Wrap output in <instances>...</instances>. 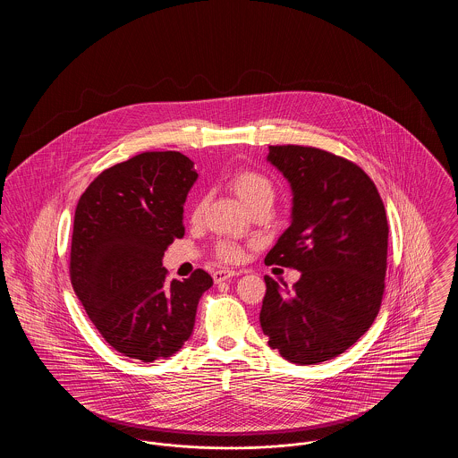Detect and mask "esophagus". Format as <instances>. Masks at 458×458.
<instances>
[{
	"label": "esophagus",
	"instance_id": "obj_1",
	"mask_svg": "<svg viewBox=\"0 0 458 458\" xmlns=\"http://www.w3.org/2000/svg\"><path fill=\"white\" fill-rule=\"evenodd\" d=\"M239 273L237 271H232V269H218V271H215L213 273V280H215V284H221V282H225V280H228V278H233V276H237Z\"/></svg>",
	"mask_w": 458,
	"mask_h": 458
}]
</instances>
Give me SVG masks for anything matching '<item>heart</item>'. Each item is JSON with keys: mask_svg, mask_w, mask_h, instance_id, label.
<instances>
[{"mask_svg": "<svg viewBox=\"0 0 458 458\" xmlns=\"http://www.w3.org/2000/svg\"><path fill=\"white\" fill-rule=\"evenodd\" d=\"M226 185L235 196L239 197L240 202L249 211L259 204H273L275 200V187L271 180L252 170H237L235 174L228 176ZM204 206H206V200L199 197L191 209L192 223H199L202 219ZM216 258L223 262H239L243 258V250L233 242L221 240L216 243Z\"/></svg>", "mask_w": 458, "mask_h": 458, "instance_id": "1", "label": "heart"}]
</instances>
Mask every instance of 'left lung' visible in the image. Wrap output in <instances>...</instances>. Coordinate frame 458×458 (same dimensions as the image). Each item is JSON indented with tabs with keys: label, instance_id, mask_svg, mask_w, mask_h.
Listing matches in <instances>:
<instances>
[{
	"label": "left lung",
	"instance_id": "1",
	"mask_svg": "<svg viewBox=\"0 0 458 458\" xmlns=\"http://www.w3.org/2000/svg\"><path fill=\"white\" fill-rule=\"evenodd\" d=\"M267 161L292 185V225L266 264L301 271L292 286L264 276L262 331L295 364H318L350 349L374 323L388 258V219L368 174L309 146H269Z\"/></svg>",
	"mask_w": 458,
	"mask_h": 458
}]
</instances>
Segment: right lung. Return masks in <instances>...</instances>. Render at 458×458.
<instances>
[{"mask_svg":"<svg viewBox=\"0 0 458 458\" xmlns=\"http://www.w3.org/2000/svg\"><path fill=\"white\" fill-rule=\"evenodd\" d=\"M194 163L176 151L133 156L98 174L79 199L70 282L109 347L153 362L182 349L213 278L196 269L166 282L163 256L182 239Z\"/></svg>","mask_w":458,"mask_h":458,"instance_id":"add662e5","label":"right lung"}]
</instances>
